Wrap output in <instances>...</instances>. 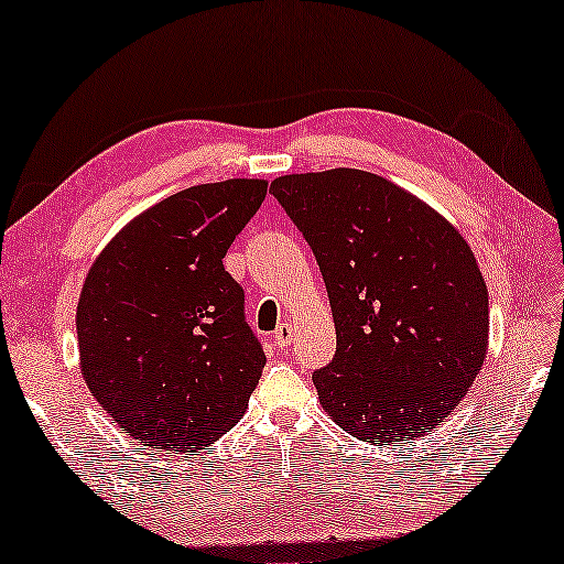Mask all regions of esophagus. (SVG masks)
Returning a JSON list of instances; mask_svg holds the SVG:
<instances>
[{
	"label": "esophagus",
	"mask_w": 564,
	"mask_h": 564,
	"mask_svg": "<svg viewBox=\"0 0 564 564\" xmlns=\"http://www.w3.org/2000/svg\"><path fill=\"white\" fill-rule=\"evenodd\" d=\"M293 338H296V326L289 324V321H285V324H281L279 328H275L273 341H275V346L283 348V351L293 344Z\"/></svg>",
	"instance_id": "1"
}]
</instances>
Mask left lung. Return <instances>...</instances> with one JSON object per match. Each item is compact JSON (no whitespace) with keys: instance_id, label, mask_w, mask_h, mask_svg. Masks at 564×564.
<instances>
[{"instance_id":"8db88e82","label":"left lung","mask_w":564,"mask_h":564,"mask_svg":"<svg viewBox=\"0 0 564 564\" xmlns=\"http://www.w3.org/2000/svg\"><path fill=\"white\" fill-rule=\"evenodd\" d=\"M271 191L308 240L336 324L314 373L321 406L356 440L436 429L489 346V296L467 240L432 205L354 167L281 175Z\"/></svg>"}]
</instances>
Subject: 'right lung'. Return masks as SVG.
Instances as JSON below:
<instances>
[{
    "label": "right lung",
    "instance_id": "add662e5",
    "mask_svg": "<svg viewBox=\"0 0 564 564\" xmlns=\"http://www.w3.org/2000/svg\"><path fill=\"white\" fill-rule=\"evenodd\" d=\"M265 193L256 177L187 187L132 218L89 265L79 371L140 444L203 449L243 416L265 354L223 258Z\"/></svg>",
    "mask_w": 564,
    "mask_h": 564
}]
</instances>
